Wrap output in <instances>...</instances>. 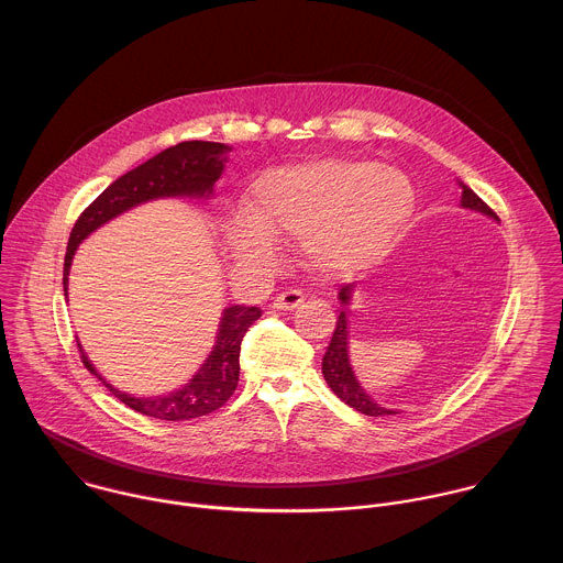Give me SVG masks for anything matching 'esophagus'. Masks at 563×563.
Listing matches in <instances>:
<instances>
[{
	"mask_svg": "<svg viewBox=\"0 0 563 563\" xmlns=\"http://www.w3.org/2000/svg\"><path fill=\"white\" fill-rule=\"evenodd\" d=\"M303 303V292L301 290H286V292H282V295H277V299H275V308L277 310H295V308H299Z\"/></svg>",
	"mask_w": 563,
	"mask_h": 563,
	"instance_id": "esophagus-1",
	"label": "esophagus"
}]
</instances>
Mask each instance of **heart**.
Instances as JSON below:
<instances>
[{"instance_id": "obj_1", "label": "heart", "mask_w": 563, "mask_h": 563, "mask_svg": "<svg viewBox=\"0 0 563 563\" xmlns=\"http://www.w3.org/2000/svg\"><path fill=\"white\" fill-rule=\"evenodd\" d=\"M412 202V188L397 170L325 157L260 175L251 186V220H233L224 238L244 264H266L273 238L303 240L319 273L352 275L384 255Z\"/></svg>"}]
</instances>
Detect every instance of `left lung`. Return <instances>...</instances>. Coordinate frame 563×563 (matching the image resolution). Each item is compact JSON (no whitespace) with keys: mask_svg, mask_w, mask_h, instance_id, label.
Instances as JSON below:
<instances>
[{"mask_svg":"<svg viewBox=\"0 0 563 563\" xmlns=\"http://www.w3.org/2000/svg\"><path fill=\"white\" fill-rule=\"evenodd\" d=\"M463 186V184H461ZM461 205L467 207V209H476L489 218H496V211L478 196L474 194L467 186H463V196H461ZM352 290H354V284L350 286H343L341 292H339V299L343 301V306L350 303L352 299ZM347 312H341L339 314V321H336V328L332 332V341L328 345V352L323 356V377L328 382V386L352 408H356L358 412L363 415H369V417H386V415H397L395 410L390 408H384L379 404H375L374 399L365 393V388L358 384L356 375L352 372V365H350V356H347Z\"/></svg>","mask_w":563,"mask_h":563,"instance_id":"8db88e82","label":"left lung"}]
</instances>
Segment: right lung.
I'll list each match as a JSON object with an SVG mask.
<instances>
[{"label": "right lung", "mask_w": 563, "mask_h": 563, "mask_svg": "<svg viewBox=\"0 0 563 563\" xmlns=\"http://www.w3.org/2000/svg\"><path fill=\"white\" fill-rule=\"evenodd\" d=\"M231 148L218 142H181L177 146L166 148L157 157L148 159L146 164L137 166L135 170L126 173L118 181H113L104 189L76 220L67 253H65V266H63V288L67 297V277L69 266L74 260V253L78 244L98 227L109 222L111 218L120 216L122 211L164 196H209L213 184L220 179L227 153ZM262 317V310L251 306H229L222 312L216 345L209 354V358L202 363V367L189 379L188 384L175 393L162 395V397H133L129 393H122L107 384L96 367L85 356L80 343L78 352L82 358V365L102 379V384L129 408L166 421H184L202 417L216 408H220L235 390L238 375H240V343L246 334V330Z\"/></svg>", "instance_id": "obj_1"}]
</instances>
